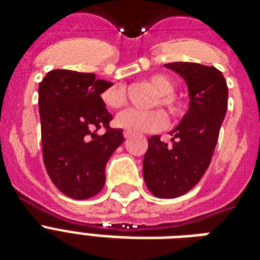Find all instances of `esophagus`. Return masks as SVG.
Here are the masks:
<instances>
[{"label":"esophagus","instance_id":"34e87169","mask_svg":"<svg viewBox=\"0 0 260 260\" xmlns=\"http://www.w3.org/2000/svg\"><path fill=\"white\" fill-rule=\"evenodd\" d=\"M132 136V132H128V131H124V138L129 139Z\"/></svg>","mask_w":260,"mask_h":260}]
</instances>
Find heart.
<instances>
[{
    "mask_svg": "<svg viewBox=\"0 0 260 260\" xmlns=\"http://www.w3.org/2000/svg\"><path fill=\"white\" fill-rule=\"evenodd\" d=\"M148 82L156 91V97L151 102V108L162 106L171 117H181L183 114V104L174 94L175 85L173 81L166 75L156 74L152 75ZM101 100L104 105L110 109H121L126 105V91L122 85H113L102 91ZM114 124L132 134H151L163 129L167 124V117L160 109L146 112L129 109L117 114Z\"/></svg>",
    "mask_w": 260,
    "mask_h": 260,
    "instance_id": "obj_1",
    "label": "heart"
}]
</instances>
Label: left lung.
Segmentation results:
<instances>
[{
    "label": "left lung",
    "instance_id": "8db88e82",
    "mask_svg": "<svg viewBox=\"0 0 260 260\" xmlns=\"http://www.w3.org/2000/svg\"><path fill=\"white\" fill-rule=\"evenodd\" d=\"M165 66L187 83L189 109L170 132L171 143L158 135L148 139L143 177L155 197L177 198L193 189L209 167L228 108V86L213 66L190 62Z\"/></svg>",
    "mask_w": 260,
    "mask_h": 260
}]
</instances>
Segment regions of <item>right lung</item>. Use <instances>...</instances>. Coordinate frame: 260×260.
<instances>
[{"label": "right lung", "mask_w": 260, "mask_h": 260, "mask_svg": "<svg viewBox=\"0 0 260 260\" xmlns=\"http://www.w3.org/2000/svg\"><path fill=\"white\" fill-rule=\"evenodd\" d=\"M113 85L93 73L51 70L39 85L43 160L51 181L74 200L94 197L105 183V166L122 142L121 128L101 93ZM104 127L106 134L98 129Z\"/></svg>", "instance_id": "obj_1"}]
</instances>
